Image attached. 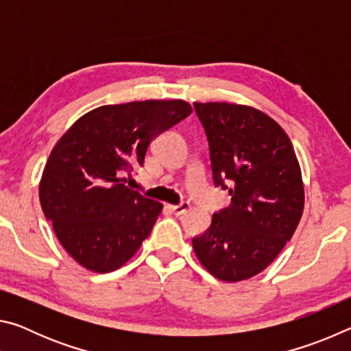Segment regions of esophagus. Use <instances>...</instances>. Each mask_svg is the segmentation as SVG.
Here are the masks:
<instances>
[{"instance_id": "1", "label": "esophagus", "mask_w": 351, "mask_h": 351, "mask_svg": "<svg viewBox=\"0 0 351 351\" xmlns=\"http://www.w3.org/2000/svg\"><path fill=\"white\" fill-rule=\"evenodd\" d=\"M189 207H190V204L184 201V203L178 204V206H169V209L173 212L175 215H182V213H186L189 210Z\"/></svg>"}]
</instances>
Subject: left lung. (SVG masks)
<instances>
[{"label": "left lung", "instance_id": "obj_1", "mask_svg": "<svg viewBox=\"0 0 351 351\" xmlns=\"http://www.w3.org/2000/svg\"><path fill=\"white\" fill-rule=\"evenodd\" d=\"M209 141L215 186L230 204L213 213L192 245L201 265L223 282L257 276L291 240L304 213V181L287 133L247 105L195 102Z\"/></svg>", "mask_w": 351, "mask_h": 351}]
</instances>
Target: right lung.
Returning <instances> with one entry per match:
<instances>
[{
	"label": "right lung",
	"instance_id": "right-lung-1",
	"mask_svg": "<svg viewBox=\"0 0 351 351\" xmlns=\"http://www.w3.org/2000/svg\"><path fill=\"white\" fill-rule=\"evenodd\" d=\"M190 112L184 100L104 105L77 119L52 148L38 189L41 209L83 268L116 271L150 235L162 204L121 176L142 167L154 138Z\"/></svg>",
	"mask_w": 351,
	"mask_h": 351
}]
</instances>
